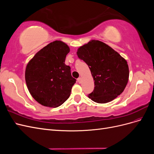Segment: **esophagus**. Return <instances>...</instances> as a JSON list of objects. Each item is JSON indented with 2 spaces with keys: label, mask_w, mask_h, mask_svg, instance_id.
I'll return each instance as SVG.
<instances>
[{
  "label": "esophagus",
  "mask_w": 154,
  "mask_h": 154,
  "mask_svg": "<svg viewBox=\"0 0 154 154\" xmlns=\"http://www.w3.org/2000/svg\"><path fill=\"white\" fill-rule=\"evenodd\" d=\"M77 81H78V82L79 83H81V82H82V78H78V79H77Z\"/></svg>",
  "instance_id": "esophagus-1"
}]
</instances>
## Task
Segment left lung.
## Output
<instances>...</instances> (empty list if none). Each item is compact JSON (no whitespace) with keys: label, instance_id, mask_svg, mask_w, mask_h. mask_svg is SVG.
Here are the masks:
<instances>
[{"label":"left lung","instance_id":"obj_1","mask_svg":"<svg viewBox=\"0 0 154 154\" xmlns=\"http://www.w3.org/2000/svg\"><path fill=\"white\" fill-rule=\"evenodd\" d=\"M78 58L89 67L94 89L88 97L98 103L112 101L123 92L128 81L127 62L110 46L99 40H91L77 51Z\"/></svg>","mask_w":154,"mask_h":154}]
</instances>
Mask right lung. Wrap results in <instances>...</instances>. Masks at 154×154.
Returning a JSON list of instances; mask_svg holds the SVG:
<instances>
[{
    "mask_svg": "<svg viewBox=\"0 0 154 154\" xmlns=\"http://www.w3.org/2000/svg\"><path fill=\"white\" fill-rule=\"evenodd\" d=\"M69 46L56 40L40 50L27 63L25 78L32 97L42 105L57 107L71 94L76 80L65 64Z\"/></svg>",
    "mask_w": 154,
    "mask_h": 154,
    "instance_id": "1",
    "label": "right lung"
}]
</instances>
